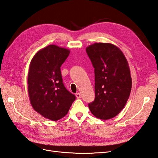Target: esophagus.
Listing matches in <instances>:
<instances>
[{"label":"esophagus","mask_w":158,"mask_h":158,"mask_svg":"<svg viewBox=\"0 0 158 158\" xmlns=\"http://www.w3.org/2000/svg\"><path fill=\"white\" fill-rule=\"evenodd\" d=\"M76 98H78V99L81 98V95H80V94L79 92L76 93Z\"/></svg>","instance_id":"esophagus-1"}]
</instances>
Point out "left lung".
<instances>
[{
  "label": "left lung",
  "mask_w": 158,
  "mask_h": 158,
  "mask_svg": "<svg viewBox=\"0 0 158 158\" xmlns=\"http://www.w3.org/2000/svg\"><path fill=\"white\" fill-rule=\"evenodd\" d=\"M86 52L95 69V99L88 107L95 117L107 120L122 111L130 95L128 63L122 51L109 43H95Z\"/></svg>",
  "instance_id": "left-lung-1"
}]
</instances>
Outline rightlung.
<instances>
[{
  "label": "right lung",
  "mask_w": 158,
  "mask_h": 158,
  "mask_svg": "<svg viewBox=\"0 0 158 158\" xmlns=\"http://www.w3.org/2000/svg\"><path fill=\"white\" fill-rule=\"evenodd\" d=\"M70 50L49 45L32 58L27 76V91L32 107L44 117L58 121L68 113L76 97L63 83L60 66Z\"/></svg>",
  "instance_id": "obj_1"
}]
</instances>
